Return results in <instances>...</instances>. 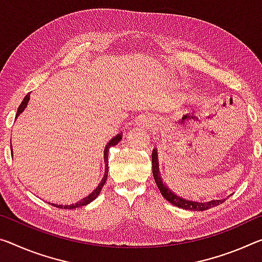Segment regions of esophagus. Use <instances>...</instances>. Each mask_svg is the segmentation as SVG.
Here are the masks:
<instances>
[{
	"label": "esophagus",
	"instance_id": "esophagus-1",
	"mask_svg": "<svg viewBox=\"0 0 262 262\" xmlns=\"http://www.w3.org/2000/svg\"><path fill=\"white\" fill-rule=\"evenodd\" d=\"M154 121H155V120H154V118H152L151 115H142V116H141V118L139 119V122H138V123L142 124L143 127L149 128L150 126H152Z\"/></svg>",
	"mask_w": 262,
	"mask_h": 262
}]
</instances>
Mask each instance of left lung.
Listing matches in <instances>:
<instances>
[{
    "mask_svg": "<svg viewBox=\"0 0 262 262\" xmlns=\"http://www.w3.org/2000/svg\"><path fill=\"white\" fill-rule=\"evenodd\" d=\"M157 150L154 149L152 150V155H151V163H152V175H154V180H155L157 186L161 191L162 196H163L168 202L171 203L172 205L182 207V209L185 210H191V211H204V210H209L211 207L217 206L219 204L224 203V199H213V201L206 202V203H199V202H194V201H190V199L186 198H182L178 196L177 193L173 192V191L170 190L163 180L161 178V173H160V168H159V159H157Z\"/></svg>",
    "mask_w": 262,
    "mask_h": 262,
    "instance_id": "left-lung-1",
    "label": "left lung"
}]
</instances>
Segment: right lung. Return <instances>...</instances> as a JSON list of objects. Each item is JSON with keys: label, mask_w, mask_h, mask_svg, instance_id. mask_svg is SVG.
Masks as SVG:
<instances>
[{"label": "right lung", "mask_w": 262, "mask_h": 262, "mask_svg": "<svg viewBox=\"0 0 262 262\" xmlns=\"http://www.w3.org/2000/svg\"><path fill=\"white\" fill-rule=\"evenodd\" d=\"M29 99H30V93H28V94L26 95V97H24L23 101L20 102V105L18 106V110H17V114H16V118H17V116H18L20 113H22V112H23L24 110H26V107H27L28 102H29ZM121 139H122V135H121V133H120V134L114 136V138L112 139V140L110 141V142L106 144L105 151H103V159H105V175H103L102 180H101L100 183H99V185L93 190V192H91V193L89 194V196H86L85 198H82L81 201H79V202H77V203H73V204H70V205H59V204H53V203H51V205L56 206V207H59V209H63V207H64V209H76V207L84 206V205L90 204L91 202H93L94 199L99 196V193H100L102 186L105 185V183H106L107 176H108V150H110V148L115 146V144H118V143L120 142V141H121Z\"/></svg>", "instance_id": "right-lung-1"}]
</instances>
